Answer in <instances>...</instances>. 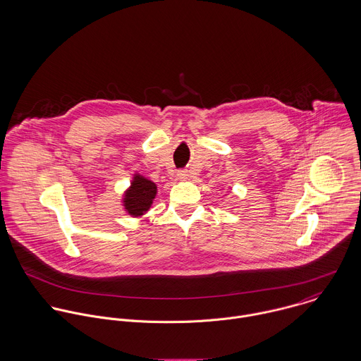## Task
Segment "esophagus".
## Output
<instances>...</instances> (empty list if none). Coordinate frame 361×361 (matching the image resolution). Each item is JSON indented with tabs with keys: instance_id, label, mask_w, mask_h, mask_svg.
I'll return each instance as SVG.
<instances>
[{
	"instance_id": "1",
	"label": "esophagus",
	"mask_w": 361,
	"mask_h": 361,
	"mask_svg": "<svg viewBox=\"0 0 361 361\" xmlns=\"http://www.w3.org/2000/svg\"><path fill=\"white\" fill-rule=\"evenodd\" d=\"M189 176H190V173L188 171H179L178 172V179L179 180H188Z\"/></svg>"
}]
</instances>
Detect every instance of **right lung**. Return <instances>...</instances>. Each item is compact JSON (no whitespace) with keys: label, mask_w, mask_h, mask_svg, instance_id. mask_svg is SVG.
Segmentation results:
<instances>
[{"label":"right lung","mask_w":361,"mask_h":361,"mask_svg":"<svg viewBox=\"0 0 361 361\" xmlns=\"http://www.w3.org/2000/svg\"><path fill=\"white\" fill-rule=\"evenodd\" d=\"M157 195V185L153 180L135 173L130 186L125 190L122 204L125 211L133 218L145 215L153 204Z\"/></svg>","instance_id":"right-lung-1"}]
</instances>
